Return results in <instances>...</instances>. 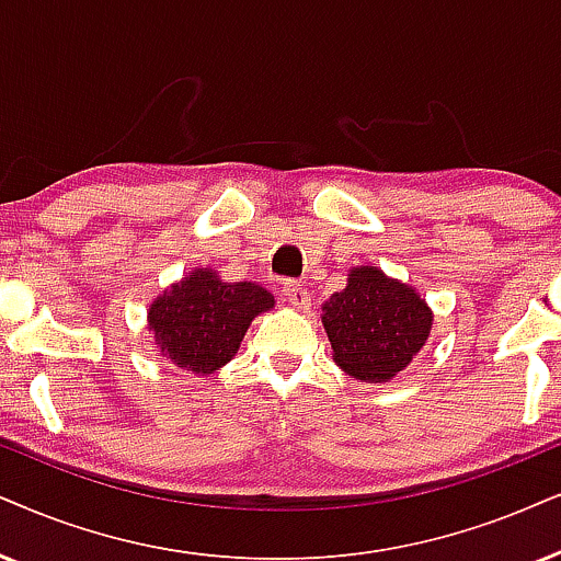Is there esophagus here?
I'll return each mask as SVG.
<instances>
[{
	"mask_svg": "<svg viewBox=\"0 0 561 561\" xmlns=\"http://www.w3.org/2000/svg\"><path fill=\"white\" fill-rule=\"evenodd\" d=\"M282 295H285V302L293 305V308H308L310 305V293L295 279H287L282 285Z\"/></svg>",
	"mask_w": 561,
	"mask_h": 561,
	"instance_id": "obj_1",
	"label": "esophagus"
}]
</instances>
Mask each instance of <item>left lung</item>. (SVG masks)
<instances>
[{
    "label": "left lung",
    "instance_id": "left-lung-1",
    "mask_svg": "<svg viewBox=\"0 0 561 561\" xmlns=\"http://www.w3.org/2000/svg\"><path fill=\"white\" fill-rule=\"evenodd\" d=\"M323 325L333 359L359 380L382 382L411 363L427 342L432 313L409 285L363 266L350 285L323 302Z\"/></svg>",
    "mask_w": 561,
    "mask_h": 561
}]
</instances>
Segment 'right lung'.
<instances>
[{
    "mask_svg": "<svg viewBox=\"0 0 561 561\" xmlns=\"http://www.w3.org/2000/svg\"><path fill=\"white\" fill-rule=\"evenodd\" d=\"M272 305V293L253 282H225L211 268H196L152 302L150 331L162 357L209 375L236 357L248 325Z\"/></svg>",
    "mask_w": 561,
    "mask_h": 561,
    "instance_id": "1",
    "label": "right lung"
}]
</instances>
